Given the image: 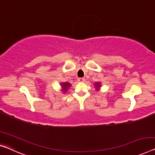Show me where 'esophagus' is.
Returning a JSON list of instances; mask_svg holds the SVG:
<instances>
[{
	"label": "esophagus",
	"instance_id": "esophagus-1",
	"mask_svg": "<svg viewBox=\"0 0 155 155\" xmlns=\"http://www.w3.org/2000/svg\"><path fill=\"white\" fill-rule=\"evenodd\" d=\"M84 80H85V79H84V78H78V81H79V82H84Z\"/></svg>",
	"mask_w": 155,
	"mask_h": 155
}]
</instances>
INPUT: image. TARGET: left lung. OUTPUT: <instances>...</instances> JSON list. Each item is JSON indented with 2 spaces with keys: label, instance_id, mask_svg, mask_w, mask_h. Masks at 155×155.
<instances>
[{
  "label": "left lung",
  "instance_id": "obj_1",
  "mask_svg": "<svg viewBox=\"0 0 155 155\" xmlns=\"http://www.w3.org/2000/svg\"><path fill=\"white\" fill-rule=\"evenodd\" d=\"M94 84H95L94 86H95V88H96V89L97 90V91H99L100 88H101V82H96Z\"/></svg>",
  "mask_w": 155,
  "mask_h": 155
}]
</instances>
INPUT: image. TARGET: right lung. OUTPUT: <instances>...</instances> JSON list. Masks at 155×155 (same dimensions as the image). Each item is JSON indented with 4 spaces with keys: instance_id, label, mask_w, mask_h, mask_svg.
I'll use <instances>...</instances> for the list:
<instances>
[{
    "instance_id": "obj_1",
    "label": "right lung",
    "mask_w": 155,
    "mask_h": 155,
    "mask_svg": "<svg viewBox=\"0 0 155 155\" xmlns=\"http://www.w3.org/2000/svg\"><path fill=\"white\" fill-rule=\"evenodd\" d=\"M61 86L62 87V91L64 92H66V91L68 90V88L71 87V84L68 82H63L61 84Z\"/></svg>"
}]
</instances>
